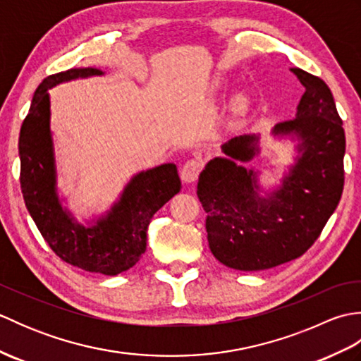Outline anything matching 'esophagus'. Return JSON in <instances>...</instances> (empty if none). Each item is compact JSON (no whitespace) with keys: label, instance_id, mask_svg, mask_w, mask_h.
Listing matches in <instances>:
<instances>
[{"label":"esophagus","instance_id":"34e87169","mask_svg":"<svg viewBox=\"0 0 361 361\" xmlns=\"http://www.w3.org/2000/svg\"><path fill=\"white\" fill-rule=\"evenodd\" d=\"M203 169V159L200 157L188 159L181 169V178L185 183H194Z\"/></svg>","mask_w":361,"mask_h":361}]
</instances>
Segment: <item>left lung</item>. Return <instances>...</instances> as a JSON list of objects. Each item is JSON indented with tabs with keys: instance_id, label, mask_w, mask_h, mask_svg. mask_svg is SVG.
Returning <instances> with one entry per match:
<instances>
[{
	"instance_id": "8db88e82",
	"label": "left lung",
	"mask_w": 361,
	"mask_h": 361,
	"mask_svg": "<svg viewBox=\"0 0 361 361\" xmlns=\"http://www.w3.org/2000/svg\"><path fill=\"white\" fill-rule=\"evenodd\" d=\"M305 88L296 118L276 124L273 135L298 137L295 166L279 189L259 195L247 163L259 152L256 135L235 136L211 159L197 185L212 255L242 271H257L302 256L331 219L344 188L343 121L331 90L317 75L291 68Z\"/></svg>"
}]
</instances>
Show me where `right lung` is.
Wrapping results in <instances>:
<instances>
[{"instance_id": "1", "label": "right lung", "mask_w": 361, "mask_h": 361, "mask_svg": "<svg viewBox=\"0 0 361 361\" xmlns=\"http://www.w3.org/2000/svg\"><path fill=\"white\" fill-rule=\"evenodd\" d=\"M101 74L96 68H74L48 75L38 85L20 130V185L30 217L60 259L85 271L116 276L141 259L153 214L180 192L181 181L175 164L137 173L119 202L91 226L78 224L62 208L56 188L48 90L57 83Z\"/></svg>"}]
</instances>
